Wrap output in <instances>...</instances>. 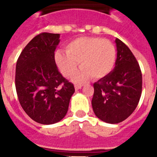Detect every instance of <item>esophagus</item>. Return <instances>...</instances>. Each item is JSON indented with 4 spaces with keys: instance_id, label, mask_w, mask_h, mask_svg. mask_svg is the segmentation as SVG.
Here are the masks:
<instances>
[{
    "instance_id": "34e87169",
    "label": "esophagus",
    "mask_w": 157,
    "mask_h": 157,
    "mask_svg": "<svg viewBox=\"0 0 157 157\" xmlns=\"http://www.w3.org/2000/svg\"><path fill=\"white\" fill-rule=\"evenodd\" d=\"M81 87H82L81 85H75V90H78L79 89H81Z\"/></svg>"
}]
</instances>
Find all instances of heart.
<instances>
[{
    "label": "heart",
    "instance_id": "heart-1",
    "mask_svg": "<svg viewBox=\"0 0 157 157\" xmlns=\"http://www.w3.org/2000/svg\"><path fill=\"white\" fill-rule=\"evenodd\" d=\"M54 60L58 68L65 77H71L79 63L81 69L73 77L82 82L90 76L100 79L111 72L117 61V50L107 39L93 36L76 38L66 46V52L57 50Z\"/></svg>",
    "mask_w": 157,
    "mask_h": 157
}]
</instances>
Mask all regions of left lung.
Wrapping results in <instances>:
<instances>
[{"label":"left lung","instance_id":"obj_1","mask_svg":"<svg viewBox=\"0 0 157 157\" xmlns=\"http://www.w3.org/2000/svg\"><path fill=\"white\" fill-rule=\"evenodd\" d=\"M114 69L94 84L92 107L96 117L110 124L123 121L133 113L142 94V72L135 57L118 38Z\"/></svg>","mask_w":157,"mask_h":157}]
</instances>
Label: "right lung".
<instances>
[{"label":"right lung","mask_w":157,"mask_h":157,"mask_svg":"<svg viewBox=\"0 0 157 157\" xmlns=\"http://www.w3.org/2000/svg\"><path fill=\"white\" fill-rule=\"evenodd\" d=\"M59 34L36 36L16 63L15 87L24 112L37 123L51 124L66 116L75 92L73 84L59 72L54 60Z\"/></svg>","instance_id":"obj_1"}]
</instances>
